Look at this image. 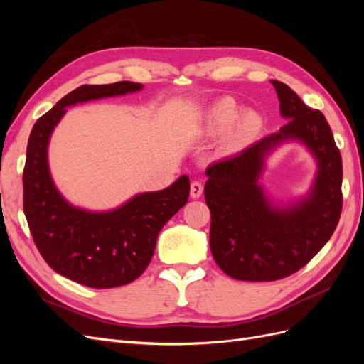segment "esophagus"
Wrapping results in <instances>:
<instances>
[{"label": "esophagus", "mask_w": 364, "mask_h": 364, "mask_svg": "<svg viewBox=\"0 0 364 364\" xmlns=\"http://www.w3.org/2000/svg\"><path fill=\"white\" fill-rule=\"evenodd\" d=\"M202 193H203V185H202V182L194 181V182L191 183V186H190V194H191V197H193V199H199V197L202 196Z\"/></svg>", "instance_id": "1"}]
</instances>
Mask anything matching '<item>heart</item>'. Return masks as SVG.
<instances>
[{
    "mask_svg": "<svg viewBox=\"0 0 364 364\" xmlns=\"http://www.w3.org/2000/svg\"><path fill=\"white\" fill-rule=\"evenodd\" d=\"M240 117V109L232 98H222L218 100L211 111H209V127L215 134L220 132H226L229 127H232L235 121ZM257 129V119L253 117H246L237 127V134L240 136H245L252 134Z\"/></svg>",
    "mask_w": 364,
    "mask_h": 364,
    "instance_id": "1",
    "label": "heart"
}]
</instances>
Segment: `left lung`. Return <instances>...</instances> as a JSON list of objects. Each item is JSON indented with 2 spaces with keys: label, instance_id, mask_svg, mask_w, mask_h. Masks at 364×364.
<instances>
[{
  "label": "left lung",
  "instance_id": "obj_1",
  "mask_svg": "<svg viewBox=\"0 0 364 364\" xmlns=\"http://www.w3.org/2000/svg\"><path fill=\"white\" fill-rule=\"evenodd\" d=\"M272 85L285 126L205 171L209 247L218 267L238 281H277L302 269L331 238L341 214L343 168L328 121L285 83ZM287 141L305 145L318 170L306 195L279 204L259 179L269 153Z\"/></svg>",
  "mask_w": 364,
  "mask_h": 364
}]
</instances>
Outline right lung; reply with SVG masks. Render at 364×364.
I'll return each instance as SVG.
<instances>
[{"label":"right lung","instance_id":"1","mask_svg":"<svg viewBox=\"0 0 364 364\" xmlns=\"http://www.w3.org/2000/svg\"><path fill=\"white\" fill-rule=\"evenodd\" d=\"M142 87L134 82L83 85L42 115L28 138L23 185L30 232L54 272L86 287H119L147 269L161 229L188 200L190 179L183 174L164 190L135 194L109 211H90L70 203L54 183L50 138L67 107Z\"/></svg>","mask_w":364,"mask_h":364}]
</instances>
